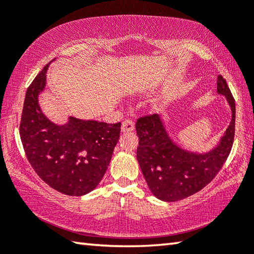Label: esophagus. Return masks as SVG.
Returning <instances> with one entry per match:
<instances>
[{
	"label": "esophagus",
	"instance_id": "34e87169",
	"mask_svg": "<svg viewBox=\"0 0 254 254\" xmlns=\"http://www.w3.org/2000/svg\"><path fill=\"white\" fill-rule=\"evenodd\" d=\"M121 131H122L123 133L134 131V123H133L132 121H130V120H127V121H124V122L122 123Z\"/></svg>",
	"mask_w": 254,
	"mask_h": 254
}]
</instances>
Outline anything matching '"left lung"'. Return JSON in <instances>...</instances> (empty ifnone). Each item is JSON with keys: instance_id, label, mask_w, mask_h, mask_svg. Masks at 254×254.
Wrapping results in <instances>:
<instances>
[{"instance_id": "1", "label": "left lung", "mask_w": 254, "mask_h": 254, "mask_svg": "<svg viewBox=\"0 0 254 254\" xmlns=\"http://www.w3.org/2000/svg\"><path fill=\"white\" fill-rule=\"evenodd\" d=\"M216 84L217 94L225 97L232 117L224 134L207 151H191L179 145L160 114L137 120L136 159L150 191L158 199L176 201L194 195L212 182L229 157L234 140L235 102L221 75Z\"/></svg>"}]
</instances>
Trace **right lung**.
<instances>
[{
    "instance_id": "obj_1",
    "label": "right lung",
    "mask_w": 254,
    "mask_h": 254,
    "mask_svg": "<svg viewBox=\"0 0 254 254\" xmlns=\"http://www.w3.org/2000/svg\"><path fill=\"white\" fill-rule=\"evenodd\" d=\"M48 67L37 75L25 93L21 141L32 168L47 185L65 195L83 196L95 189L105 175L121 123L74 117L64 124L50 121L39 105Z\"/></svg>"
}]
</instances>
